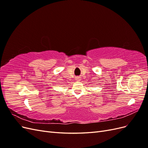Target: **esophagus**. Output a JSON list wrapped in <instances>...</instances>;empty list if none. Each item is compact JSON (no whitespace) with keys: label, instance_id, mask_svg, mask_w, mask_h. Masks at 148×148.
<instances>
[{"label":"esophagus","instance_id":"34e87169","mask_svg":"<svg viewBox=\"0 0 148 148\" xmlns=\"http://www.w3.org/2000/svg\"><path fill=\"white\" fill-rule=\"evenodd\" d=\"M75 79L77 80V81H79V80H80V78H79V77H76Z\"/></svg>","mask_w":148,"mask_h":148}]
</instances>
